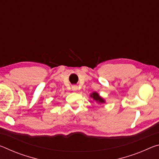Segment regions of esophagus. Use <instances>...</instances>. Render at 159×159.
I'll return each mask as SVG.
<instances>
[{"label":"esophagus","mask_w":159,"mask_h":159,"mask_svg":"<svg viewBox=\"0 0 159 159\" xmlns=\"http://www.w3.org/2000/svg\"><path fill=\"white\" fill-rule=\"evenodd\" d=\"M71 88L74 91H76L78 90V86L77 85H72Z\"/></svg>","instance_id":"obj_1"}]
</instances>
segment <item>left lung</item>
Segmentation results:
<instances>
[{"instance_id":"1","label":"left lung","mask_w":159,"mask_h":159,"mask_svg":"<svg viewBox=\"0 0 159 159\" xmlns=\"http://www.w3.org/2000/svg\"><path fill=\"white\" fill-rule=\"evenodd\" d=\"M90 97H91V98H93L94 99H95L96 102H99V103H104V99H102L101 97L98 95V93H93V94H91Z\"/></svg>"}]
</instances>
